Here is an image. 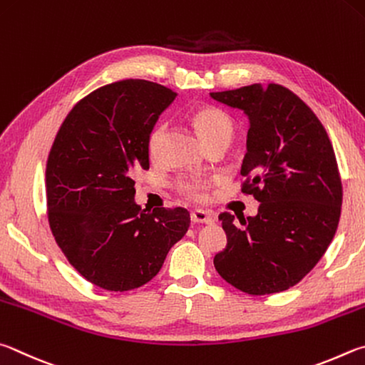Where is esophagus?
<instances>
[{
  "label": "esophagus",
  "instance_id": "34e87169",
  "mask_svg": "<svg viewBox=\"0 0 365 365\" xmlns=\"http://www.w3.org/2000/svg\"><path fill=\"white\" fill-rule=\"evenodd\" d=\"M190 220L192 222H202V225H208V222L215 221V216L208 212H203V210H194L190 213Z\"/></svg>",
  "mask_w": 365,
  "mask_h": 365
}]
</instances>
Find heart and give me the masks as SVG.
<instances>
[{
  "instance_id": "obj_1",
  "label": "heart",
  "mask_w": 365,
  "mask_h": 365,
  "mask_svg": "<svg viewBox=\"0 0 365 365\" xmlns=\"http://www.w3.org/2000/svg\"><path fill=\"white\" fill-rule=\"evenodd\" d=\"M192 121L200 138L207 145L215 143L231 144L235 133V123L231 115L218 107H202L192 115ZM166 133V123L160 121L147 136V152L150 158H157ZM181 190L190 199L203 200L207 197L208 184L202 179H187L181 182Z\"/></svg>"
}]
</instances>
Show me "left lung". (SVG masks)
<instances>
[{
	"label": "left lung",
	"instance_id": "obj_1",
	"mask_svg": "<svg viewBox=\"0 0 365 365\" xmlns=\"http://www.w3.org/2000/svg\"><path fill=\"white\" fill-rule=\"evenodd\" d=\"M250 120L242 192L261 202L257 216L221 213L227 245L213 263L248 295L297 285L324 257L341 213V179L334 147L316 113L276 83L210 93Z\"/></svg>",
	"mask_w": 365,
	"mask_h": 365
}]
</instances>
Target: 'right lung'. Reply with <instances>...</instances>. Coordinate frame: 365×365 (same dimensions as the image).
Wrapping results in <instances>:
<instances>
[{
  "mask_svg": "<svg viewBox=\"0 0 365 365\" xmlns=\"http://www.w3.org/2000/svg\"><path fill=\"white\" fill-rule=\"evenodd\" d=\"M175 98L147 80L106 85L70 110L51 147L49 227L68 263L104 290L149 282L189 229L186 208L134 202V171L149 168L147 136Z\"/></svg>",
  "mask_w": 365,
  "mask_h": 365,
  "instance_id": "right-lung-1",
  "label": "right lung"
}]
</instances>
